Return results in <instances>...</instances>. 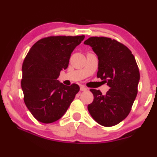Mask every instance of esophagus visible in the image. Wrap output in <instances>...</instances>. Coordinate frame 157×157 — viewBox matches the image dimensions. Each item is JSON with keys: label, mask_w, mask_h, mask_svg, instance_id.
Segmentation results:
<instances>
[{"label": "esophagus", "mask_w": 157, "mask_h": 157, "mask_svg": "<svg viewBox=\"0 0 157 157\" xmlns=\"http://www.w3.org/2000/svg\"><path fill=\"white\" fill-rule=\"evenodd\" d=\"M87 89H88V88H86V87H84V86L80 87V90H82V91H86V90H87Z\"/></svg>", "instance_id": "34e87169"}]
</instances>
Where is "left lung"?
I'll return each mask as SVG.
<instances>
[{
	"instance_id": "left-lung-1",
	"label": "left lung",
	"mask_w": 157,
	"mask_h": 157,
	"mask_svg": "<svg viewBox=\"0 0 157 157\" xmlns=\"http://www.w3.org/2000/svg\"><path fill=\"white\" fill-rule=\"evenodd\" d=\"M84 44L97 55V76L109 87L105 95L99 90H90L94 101L88 109L100 125L115 126L129 114L137 97L140 71L135 56L127 47L111 38L92 36Z\"/></svg>"
}]
</instances>
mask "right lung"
<instances>
[{
    "label": "right lung",
    "instance_id": "1",
    "mask_svg": "<svg viewBox=\"0 0 157 157\" xmlns=\"http://www.w3.org/2000/svg\"><path fill=\"white\" fill-rule=\"evenodd\" d=\"M84 38V35L43 38L25 58L21 80L24 102L38 121L50 124L60 119L80 90L78 85L67 86L57 79Z\"/></svg>",
    "mask_w": 157,
    "mask_h": 157
}]
</instances>
